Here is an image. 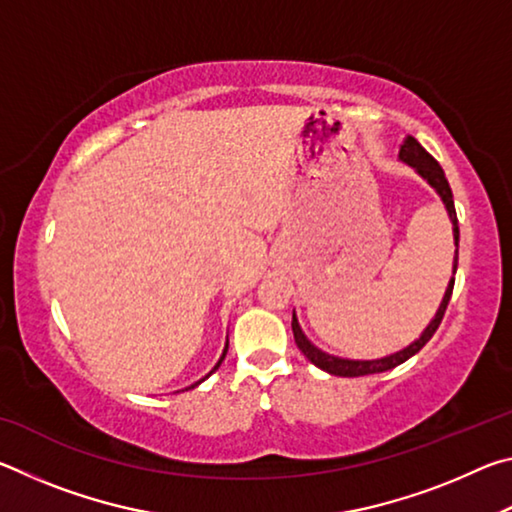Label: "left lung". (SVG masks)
Masks as SVG:
<instances>
[{"label": "left lung", "instance_id": "1", "mask_svg": "<svg viewBox=\"0 0 512 512\" xmlns=\"http://www.w3.org/2000/svg\"><path fill=\"white\" fill-rule=\"evenodd\" d=\"M404 164H409V167L418 173V176L427 183L433 192L440 196V201H443L445 210L449 221H452V235H454V262H452V273H456V266H458V219H456V207H454V196H452V189H449V183L445 178V171L440 164L431 158V155L422 149L420 142L415 140V137L406 135L404 142L400 144V155H397ZM452 289H454V277L449 280L447 289H445V296L440 300V305L436 309V314L429 320V325L422 329V334L415 339L413 343L406 345V348L397 350L393 354H386V357H379V359H345V357H336V354H329L325 350L316 348L314 343H311L305 332H302V327L298 323V316L296 311H293V320H291V327H293V339H296V345L300 348V352L305 354V357L314 363L316 368L329 372V375H336V377H361V375H375V372H384V370H391L395 366H400L406 359H411L415 352H420L427 341L431 339L433 334H436V329L440 325V320L445 316V309L449 305V298H452Z\"/></svg>", "mask_w": 512, "mask_h": 512}]
</instances>
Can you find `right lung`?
<instances>
[{
	"label": "right lung",
	"instance_id": "right-lung-1",
	"mask_svg": "<svg viewBox=\"0 0 512 512\" xmlns=\"http://www.w3.org/2000/svg\"><path fill=\"white\" fill-rule=\"evenodd\" d=\"M225 354H228V341H225V348H223V354H221V357H219V361H216V366H214V368H212L210 372H207V375H205L203 379H198V381H196V384H192V386H187V388H185V391H189V388H196L198 384H201V381H205L207 377H210V375H212V372H214L216 368H219V366H221V363H223V359H225Z\"/></svg>",
	"mask_w": 512,
	"mask_h": 512
}]
</instances>
